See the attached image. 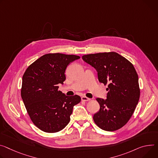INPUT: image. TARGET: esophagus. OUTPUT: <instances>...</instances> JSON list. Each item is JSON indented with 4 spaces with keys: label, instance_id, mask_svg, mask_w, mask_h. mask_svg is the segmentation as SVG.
<instances>
[{
    "label": "esophagus",
    "instance_id": "obj_1",
    "mask_svg": "<svg viewBox=\"0 0 158 158\" xmlns=\"http://www.w3.org/2000/svg\"><path fill=\"white\" fill-rule=\"evenodd\" d=\"M81 100L83 102H88V101H90L91 99L89 98H87L86 96H82L81 97Z\"/></svg>",
    "mask_w": 158,
    "mask_h": 158
}]
</instances>
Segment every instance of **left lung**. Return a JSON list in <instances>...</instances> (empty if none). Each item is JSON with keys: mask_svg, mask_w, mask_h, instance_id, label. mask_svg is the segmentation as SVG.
Returning a JSON list of instances; mask_svg holds the SVG:
<instances>
[{"mask_svg": "<svg viewBox=\"0 0 158 158\" xmlns=\"http://www.w3.org/2000/svg\"><path fill=\"white\" fill-rule=\"evenodd\" d=\"M82 59L97 70L100 82L108 84L107 99H96L100 109L94 114V122L106 131L120 129L131 118L140 98L134 65L114 52L84 55Z\"/></svg>", "mask_w": 158, "mask_h": 158, "instance_id": "obj_1", "label": "left lung"}]
</instances>
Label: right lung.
Masks as SVG:
<instances>
[{"label": "right lung", "instance_id": "1", "mask_svg": "<svg viewBox=\"0 0 158 158\" xmlns=\"http://www.w3.org/2000/svg\"><path fill=\"white\" fill-rule=\"evenodd\" d=\"M80 56L47 53L28 67L23 76L21 95L27 112L41 131L55 133L69 123L74 105L81 102L78 95L67 96L59 90L65 80L67 65Z\"/></svg>", "mask_w": 158, "mask_h": 158}]
</instances>
